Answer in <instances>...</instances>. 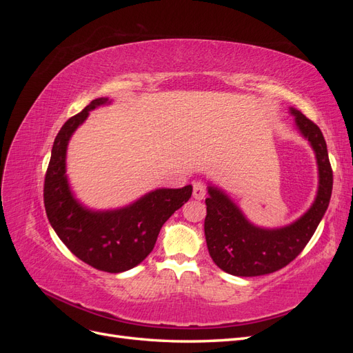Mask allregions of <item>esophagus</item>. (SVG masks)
I'll return each mask as SVG.
<instances>
[{
    "label": "esophagus",
    "instance_id": "esophagus-1",
    "mask_svg": "<svg viewBox=\"0 0 353 353\" xmlns=\"http://www.w3.org/2000/svg\"><path fill=\"white\" fill-rule=\"evenodd\" d=\"M206 193H208V188L206 185L200 183V181H196V183H193V197L197 199V200H203L206 197Z\"/></svg>",
    "mask_w": 353,
    "mask_h": 353
}]
</instances>
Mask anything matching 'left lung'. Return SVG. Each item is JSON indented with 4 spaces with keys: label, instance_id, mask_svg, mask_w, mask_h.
<instances>
[{
    "label": "left lung",
    "instance_id": "obj_1",
    "mask_svg": "<svg viewBox=\"0 0 353 353\" xmlns=\"http://www.w3.org/2000/svg\"><path fill=\"white\" fill-rule=\"evenodd\" d=\"M297 130L311 143L318 163V194L302 218L290 225L265 230L244 218L236 203L215 187H209L206 199L205 236L212 261L222 271L237 276H258L284 268L296 259L311 240L328 208L333 191L327 144L321 130L296 109H290Z\"/></svg>",
    "mask_w": 353,
    "mask_h": 353
}]
</instances>
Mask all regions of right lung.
Here are the masks:
<instances>
[{
    "label": "right lung",
    "instance_id": "obj_1",
    "mask_svg": "<svg viewBox=\"0 0 353 353\" xmlns=\"http://www.w3.org/2000/svg\"><path fill=\"white\" fill-rule=\"evenodd\" d=\"M109 103L95 99L72 116L52 144L44 183L48 221L66 248L95 270L123 272L141 263L153 250L163 223L191 197L193 187L159 188L132 205L105 212L83 208L73 197L66 176L68 143L90 110Z\"/></svg>",
    "mask_w": 353,
    "mask_h": 353
}]
</instances>
